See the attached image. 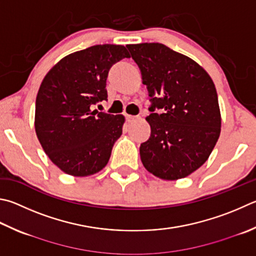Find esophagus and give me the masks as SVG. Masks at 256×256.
Returning a JSON list of instances; mask_svg holds the SVG:
<instances>
[{
	"label": "esophagus",
	"mask_w": 256,
	"mask_h": 256,
	"mask_svg": "<svg viewBox=\"0 0 256 256\" xmlns=\"http://www.w3.org/2000/svg\"><path fill=\"white\" fill-rule=\"evenodd\" d=\"M138 116H133V115H126V120L128 123H134L136 120H138Z\"/></svg>",
	"instance_id": "obj_1"
}]
</instances>
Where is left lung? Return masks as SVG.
I'll use <instances>...</instances> for the list:
<instances>
[{
  "instance_id": "8db88e82",
  "label": "left lung",
  "mask_w": 256,
  "mask_h": 256,
  "mask_svg": "<svg viewBox=\"0 0 256 256\" xmlns=\"http://www.w3.org/2000/svg\"><path fill=\"white\" fill-rule=\"evenodd\" d=\"M151 97V136L141 144L148 172L178 180L200 168L220 138L222 116L215 84L200 64L162 44H128ZM162 110L161 114L154 110Z\"/></svg>"
}]
</instances>
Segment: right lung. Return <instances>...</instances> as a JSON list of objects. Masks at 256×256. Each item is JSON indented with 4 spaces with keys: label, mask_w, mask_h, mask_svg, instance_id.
Returning <instances> with one entry per match:
<instances>
[{
    "label": "right lung",
    "mask_w": 256,
    "mask_h": 256,
    "mask_svg": "<svg viewBox=\"0 0 256 256\" xmlns=\"http://www.w3.org/2000/svg\"><path fill=\"white\" fill-rule=\"evenodd\" d=\"M123 58H130L124 46H92L60 59L41 82L36 133L46 154L62 172L87 176L108 164L125 118L92 108L108 100V70Z\"/></svg>",
    "instance_id": "1"
}]
</instances>
